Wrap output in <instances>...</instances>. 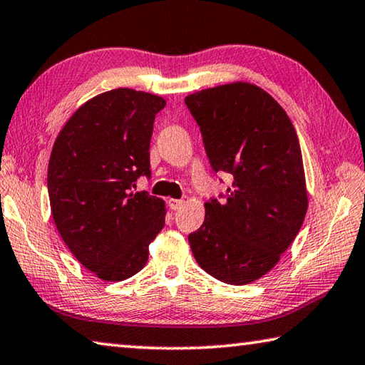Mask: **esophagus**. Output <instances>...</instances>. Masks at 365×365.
Instances as JSON below:
<instances>
[{
	"label": "esophagus",
	"instance_id": "1",
	"mask_svg": "<svg viewBox=\"0 0 365 365\" xmlns=\"http://www.w3.org/2000/svg\"><path fill=\"white\" fill-rule=\"evenodd\" d=\"M169 206H170V210L177 211V210H180V207L183 206V201L182 200H169Z\"/></svg>",
	"mask_w": 365,
	"mask_h": 365
}]
</instances>
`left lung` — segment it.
Segmentation results:
<instances>
[{
	"label": "left lung",
	"instance_id": "left-lung-1",
	"mask_svg": "<svg viewBox=\"0 0 365 365\" xmlns=\"http://www.w3.org/2000/svg\"><path fill=\"white\" fill-rule=\"evenodd\" d=\"M185 103L212 170L232 177L227 192L205 203L190 247L207 274L248 284L279 262L307 212L297 133L279 103L248 83L195 92Z\"/></svg>",
	"mask_w": 365,
	"mask_h": 365
}]
</instances>
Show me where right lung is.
I'll return each instance as SVG.
<instances>
[{"label":"right lung","mask_w":365,"mask_h":365,"mask_svg":"<svg viewBox=\"0 0 365 365\" xmlns=\"http://www.w3.org/2000/svg\"><path fill=\"white\" fill-rule=\"evenodd\" d=\"M165 101L113 89L79 107L51 149L47 187L58 232L78 262L103 281L144 268L165 224V205L133 192L151 177L149 144Z\"/></svg>","instance_id":"add662e5"}]
</instances>
